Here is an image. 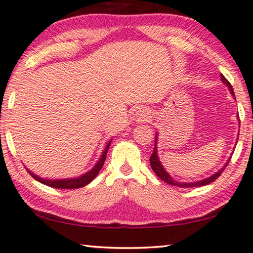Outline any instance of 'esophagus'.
<instances>
[{
    "label": "esophagus",
    "mask_w": 253,
    "mask_h": 253,
    "mask_svg": "<svg viewBox=\"0 0 253 253\" xmlns=\"http://www.w3.org/2000/svg\"><path fill=\"white\" fill-rule=\"evenodd\" d=\"M140 113H138V116L141 117V119H143V120H147V119H149V116H148V113L147 112H144V111H138Z\"/></svg>",
    "instance_id": "esophagus-1"
}]
</instances>
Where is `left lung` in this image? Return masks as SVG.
I'll return each mask as SVG.
<instances>
[{"label":"left lung","instance_id":"1","mask_svg":"<svg viewBox=\"0 0 253 253\" xmlns=\"http://www.w3.org/2000/svg\"><path fill=\"white\" fill-rule=\"evenodd\" d=\"M221 80H222V83L226 84L227 87L229 88V90H230V92H232V95L235 96L232 84H229V81L227 80L226 78L222 76V74H221ZM238 120H240V119H238ZM156 144H157V138H156V141H155V148H154V151H152V155H151V157H150L151 169L156 173V175L159 177V179H162L163 181H165L166 183L172 184V186H175V187L191 188V187H202V186H206V184H209V183H212L213 181H215L220 175H221V173L223 172V169H226L227 165H228V163H229V161L227 162L225 164V166H223L221 169L218 170V172H216L215 174H213L212 176H210V177H208V179H205V180H201V181H197V182H190V183L189 182H177L176 180H174L173 177L170 176L169 174L167 173L165 169H164V167H163V165L161 164V161H159V158H158L157 147H156Z\"/></svg>","mask_w":253,"mask_h":253}]
</instances>
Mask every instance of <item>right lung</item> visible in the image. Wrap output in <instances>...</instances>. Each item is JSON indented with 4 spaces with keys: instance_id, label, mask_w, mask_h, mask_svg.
Segmentation results:
<instances>
[{
    "instance_id": "right-lung-1",
    "label": "right lung",
    "mask_w": 253,
    "mask_h": 253,
    "mask_svg": "<svg viewBox=\"0 0 253 253\" xmlns=\"http://www.w3.org/2000/svg\"><path fill=\"white\" fill-rule=\"evenodd\" d=\"M110 144H111V141L106 144L105 150L103 152L102 157L99 158V161L94 166V169H90L89 172H87L86 174H84V175H81L79 177H74V179H65V180H45V179H42L40 176L35 175V174L30 172V170H28V173H30L35 180L39 181V182L43 183L45 186H49L51 188H57V189H78V188L87 186V184L91 182V181L96 177V175L99 173V170H101L103 165H104L106 152L109 150Z\"/></svg>"
}]
</instances>
